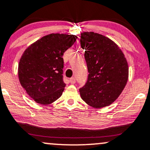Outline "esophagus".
Returning <instances> with one entry per match:
<instances>
[{
    "mask_svg": "<svg viewBox=\"0 0 150 150\" xmlns=\"http://www.w3.org/2000/svg\"><path fill=\"white\" fill-rule=\"evenodd\" d=\"M70 83L71 84L75 83V78H71L70 79Z\"/></svg>",
    "mask_w": 150,
    "mask_h": 150,
    "instance_id": "34e87169",
    "label": "esophagus"
}]
</instances>
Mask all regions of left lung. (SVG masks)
I'll return each mask as SVG.
<instances>
[{"label":"left lung","instance_id":"8db88e82","mask_svg":"<svg viewBox=\"0 0 150 150\" xmlns=\"http://www.w3.org/2000/svg\"><path fill=\"white\" fill-rule=\"evenodd\" d=\"M88 81L80 88L81 98L94 108L114 103L124 90L129 76L127 60L120 47L108 37L94 32L81 33Z\"/></svg>","mask_w":150,"mask_h":150}]
</instances>
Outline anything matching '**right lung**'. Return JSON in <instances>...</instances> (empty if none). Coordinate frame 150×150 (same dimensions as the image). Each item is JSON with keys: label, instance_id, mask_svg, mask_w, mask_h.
<instances>
[{"label": "right lung", "instance_id": "obj_1", "mask_svg": "<svg viewBox=\"0 0 150 150\" xmlns=\"http://www.w3.org/2000/svg\"><path fill=\"white\" fill-rule=\"evenodd\" d=\"M75 35L52 33L28 47L18 64L21 85L37 103L49 105L62 95L64 52L75 43Z\"/></svg>", "mask_w": 150, "mask_h": 150}]
</instances>
